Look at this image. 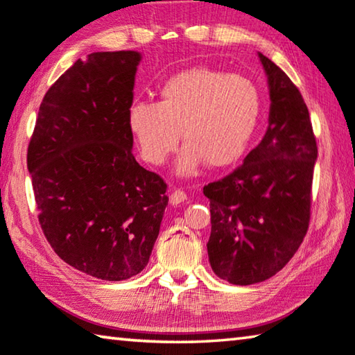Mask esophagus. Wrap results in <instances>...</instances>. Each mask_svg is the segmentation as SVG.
I'll list each match as a JSON object with an SVG mask.
<instances>
[{
    "instance_id": "34e87169",
    "label": "esophagus",
    "mask_w": 355,
    "mask_h": 355,
    "mask_svg": "<svg viewBox=\"0 0 355 355\" xmlns=\"http://www.w3.org/2000/svg\"><path fill=\"white\" fill-rule=\"evenodd\" d=\"M187 200H188V196H187V193H184L183 189H175L171 194V204L172 205L183 204V202H187Z\"/></svg>"
}]
</instances>
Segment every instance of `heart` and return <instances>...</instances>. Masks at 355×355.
Segmentation results:
<instances>
[{
  "label": "heart",
  "mask_w": 355,
  "mask_h": 355,
  "mask_svg": "<svg viewBox=\"0 0 355 355\" xmlns=\"http://www.w3.org/2000/svg\"><path fill=\"white\" fill-rule=\"evenodd\" d=\"M157 96V103L134 101L126 114L150 164H164L182 137L187 145L177 161L180 175H194L205 162L234 166L248 153L261 118V93L250 78L191 67L167 78Z\"/></svg>",
  "instance_id": "obj_1"
}]
</instances>
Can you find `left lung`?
<instances>
[{"label": "left lung", "mask_w": 355, "mask_h": 355, "mask_svg": "<svg viewBox=\"0 0 355 355\" xmlns=\"http://www.w3.org/2000/svg\"><path fill=\"white\" fill-rule=\"evenodd\" d=\"M259 60L270 94L266 136L239 168L204 187L211 213L208 261L215 275L237 286L272 278L299 250L318 159L299 88L267 56Z\"/></svg>", "instance_id": "1"}]
</instances>
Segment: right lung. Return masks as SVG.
<instances>
[{
    "instance_id": "add662e5",
    "label": "right lung",
    "mask_w": 355,
    "mask_h": 355,
    "mask_svg": "<svg viewBox=\"0 0 355 355\" xmlns=\"http://www.w3.org/2000/svg\"><path fill=\"white\" fill-rule=\"evenodd\" d=\"M134 50L77 60L44 96L28 145L39 223L66 263L105 281L148 263L168 198L159 175L132 156L128 107Z\"/></svg>"
}]
</instances>
